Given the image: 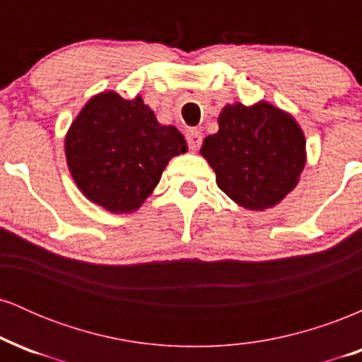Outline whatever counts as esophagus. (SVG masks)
Returning a JSON list of instances; mask_svg holds the SVG:
<instances>
[{
	"label": "esophagus",
	"mask_w": 362,
	"mask_h": 362,
	"mask_svg": "<svg viewBox=\"0 0 362 362\" xmlns=\"http://www.w3.org/2000/svg\"><path fill=\"white\" fill-rule=\"evenodd\" d=\"M187 143H189L190 149H197L199 146H201V143H202L201 131H197V129H190V131L187 132Z\"/></svg>",
	"instance_id": "esophagus-1"
}]
</instances>
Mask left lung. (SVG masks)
<instances>
[{
	"mask_svg": "<svg viewBox=\"0 0 362 362\" xmlns=\"http://www.w3.org/2000/svg\"><path fill=\"white\" fill-rule=\"evenodd\" d=\"M219 131L207 136L201 155L231 201L250 211L279 204L298 185L306 163V139L288 112L269 102L226 105Z\"/></svg>",
	"mask_w": 362,
	"mask_h": 362,
	"instance_id": "left-lung-1",
	"label": "left lung"
}]
</instances>
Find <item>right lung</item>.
<instances>
[{
  "instance_id": "right-lung-1",
  "label": "right lung",
  "mask_w": 362,
  "mask_h": 362,
  "mask_svg": "<svg viewBox=\"0 0 362 362\" xmlns=\"http://www.w3.org/2000/svg\"><path fill=\"white\" fill-rule=\"evenodd\" d=\"M78 189L110 213H132L151 195L173 156L187 151L177 127L161 126L143 98L102 91L86 102L64 139Z\"/></svg>"
}]
</instances>
